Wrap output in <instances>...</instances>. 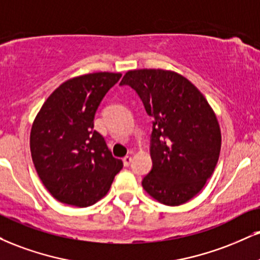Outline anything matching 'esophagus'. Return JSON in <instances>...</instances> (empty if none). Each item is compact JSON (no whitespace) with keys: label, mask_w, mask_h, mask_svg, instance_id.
I'll list each match as a JSON object with an SVG mask.
<instances>
[{"label":"esophagus","mask_w":260,"mask_h":260,"mask_svg":"<svg viewBox=\"0 0 260 260\" xmlns=\"http://www.w3.org/2000/svg\"><path fill=\"white\" fill-rule=\"evenodd\" d=\"M131 162H132V156H126V157H123V165L126 166V167L131 165Z\"/></svg>","instance_id":"34e87169"}]
</instances>
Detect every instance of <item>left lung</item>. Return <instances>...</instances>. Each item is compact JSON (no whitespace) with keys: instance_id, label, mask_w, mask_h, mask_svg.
I'll use <instances>...</instances> for the list:
<instances>
[{"instance_id":"obj_1","label":"left lung","mask_w":260,"mask_h":260,"mask_svg":"<svg viewBox=\"0 0 260 260\" xmlns=\"http://www.w3.org/2000/svg\"><path fill=\"white\" fill-rule=\"evenodd\" d=\"M120 84L136 90L152 117V167L144 190L164 205H183L201 191L217 166L221 134L215 114L202 93L173 71L132 70Z\"/></svg>"}]
</instances>
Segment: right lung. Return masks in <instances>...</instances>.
Segmentation results:
<instances>
[{"label": "right lung", "instance_id": "right-lung-1", "mask_svg": "<svg viewBox=\"0 0 260 260\" xmlns=\"http://www.w3.org/2000/svg\"><path fill=\"white\" fill-rule=\"evenodd\" d=\"M121 74L82 75L61 83L42 105L30 150L43 185L59 202L88 207L104 198L123 164L94 131V116Z\"/></svg>", "mask_w": 260, "mask_h": 260}]
</instances>
